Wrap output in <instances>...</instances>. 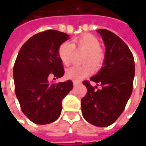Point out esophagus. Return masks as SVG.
<instances>
[{
  "mask_svg": "<svg viewBox=\"0 0 146 146\" xmlns=\"http://www.w3.org/2000/svg\"><path fill=\"white\" fill-rule=\"evenodd\" d=\"M81 84V82L80 81H73V84H74V86H77V85H79V84Z\"/></svg>",
  "mask_w": 146,
  "mask_h": 146,
  "instance_id": "34e87169",
  "label": "esophagus"
}]
</instances>
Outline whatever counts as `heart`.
<instances>
[{"label": "heart", "mask_w": 146, "mask_h": 146, "mask_svg": "<svg viewBox=\"0 0 146 146\" xmlns=\"http://www.w3.org/2000/svg\"><path fill=\"white\" fill-rule=\"evenodd\" d=\"M99 47L100 41L97 37L91 34L83 35L76 39L73 44L69 41H65L61 44L58 49V54L64 66H68L70 63L75 48L84 51L85 53L82 59V62L85 64L79 66H72L67 69L65 73L66 78L74 81H80L93 73V65L96 70L99 69L105 60V53Z\"/></svg>", "instance_id": "heart-1"}]
</instances>
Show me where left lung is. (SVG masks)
Masks as SVG:
<instances>
[{"label":"left lung","mask_w":146,"mask_h":146,"mask_svg":"<svg viewBox=\"0 0 146 146\" xmlns=\"http://www.w3.org/2000/svg\"><path fill=\"white\" fill-rule=\"evenodd\" d=\"M102 37L106 57L104 66L88 80L83 84L87 88L86 95L81 99L82 115L89 123L98 127L112 124L124 110L133 88L135 63L128 46L115 33L99 29Z\"/></svg>","instance_id":"8db88e82"}]
</instances>
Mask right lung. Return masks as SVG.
<instances>
[{"label": "right lung", "instance_id": "1", "mask_svg": "<svg viewBox=\"0 0 146 146\" xmlns=\"http://www.w3.org/2000/svg\"><path fill=\"white\" fill-rule=\"evenodd\" d=\"M68 39L67 34L56 30L37 33L22 46L15 60V94L23 114L36 124L58 119L62 101L73 88L71 80L57 84L48 80L50 76L58 79L64 75L58 49Z\"/></svg>", "mask_w": 146, "mask_h": 146}]
</instances>
